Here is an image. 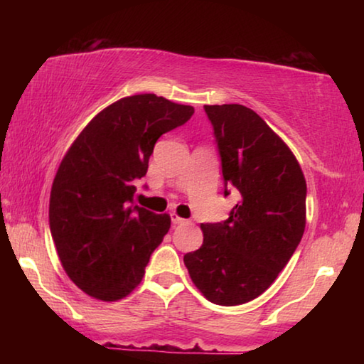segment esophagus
Here are the masks:
<instances>
[{
	"label": "esophagus",
	"mask_w": 364,
	"mask_h": 364,
	"mask_svg": "<svg viewBox=\"0 0 364 364\" xmlns=\"http://www.w3.org/2000/svg\"><path fill=\"white\" fill-rule=\"evenodd\" d=\"M170 217H171V223H173V225H186L188 223V220L181 218L180 215H176V213H171Z\"/></svg>",
	"instance_id": "obj_1"
}]
</instances>
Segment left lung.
<instances>
[{
	"instance_id": "obj_1",
	"label": "left lung",
	"mask_w": 364,
	"mask_h": 364,
	"mask_svg": "<svg viewBox=\"0 0 364 364\" xmlns=\"http://www.w3.org/2000/svg\"><path fill=\"white\" fill-rule=\"evenodd\" d=\"M218 143L225 186L241 199L223 223H202L204 242L184 264L204 297L232 306L273 284L306 223V181L294 152L241 104L204 106ZM228 196V191H225Z\"/></svg>"
}]
</instances>
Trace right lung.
<instances>
[{"mask_svg":"<svg viewBox=\"0 0 364 364\" xmlns=\"http://www.w3.org/2000/svg\"><path fill=\"white\" fill-rule=\"evenodd\" d=\"M193 106L156 95L115 101L73 141L54 176L49 228L69 278L90 297L115 301L143 279L170 215L134 205L157 139L186 123Z\"/></svg>","mask_w":364,"mask_h":364,"instance_id":"1","label":"right lung"}]
</instances>
